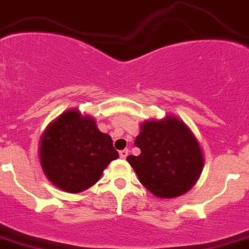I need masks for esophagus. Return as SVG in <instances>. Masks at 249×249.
<instances>
[{"instance_id":"esophagus-1","label":"esophagus","mask_w":249,"mask_h":249,"mask_svg":"<svg viewBox=\"0 0 249 249\" xmlns=\"http://www.w3.org/2000/svg\"><path fill=\"white\" fill-rule=\"evenodd\" d=\"M120 156H121V159H126V157L128 156V150H127V148H124V150H121Z\"/></svg>"}]
</instances>
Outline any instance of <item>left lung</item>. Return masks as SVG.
I'll return each instance as SVG.
<instances>
[{"label":"left lung","instance_id":"obj_1","mask_svg":"<svg viewBox=\"0 0 249 249\" xmlns=\"http://www.w3.org/2000/svg\"><path fill=\"white\" fill-rule=\"evenodd\" d=\"M135 145L139 156L127 161L140 182L159 197H175L194 186L203 170V154L184 122L167 117L162 121H146Z\"/></svg>","mask_w":249,"mask_h":249}]
</instances>
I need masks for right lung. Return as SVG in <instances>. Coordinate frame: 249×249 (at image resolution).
Here are the masks:
<instances>
[{
	"mask_svg": "<svg viewBox=\"0 0 249 249\" xmlns=\"http://www.w3.org/2000/svg\"><path fill=\"white\" fill-rule=\"evenodd\" d=\"M118 157L110 136L102 133L95 121L78 110H68L42 136L40 162L48 179L68 193L94 185L103 170Z\"/></svg>",
	"mask_w": 249,
	"mask_h": 249,
	"instance_id": "1",
	"label": "right lung"
}]
</instances>
